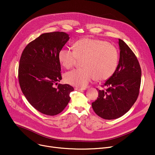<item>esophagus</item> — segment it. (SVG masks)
Wrapping results in <instances>:
<instances>
[{
  "label": "esophagus",
  "instance_id": "34e87169",
  "mask_svg": "<svg viewBox=\"0 0 155 155\" xmlns=\"http://www.w3.org/2000/svg\"><path fill=\"white\" fill-rule=\"evenodd\" d=\"M75 90L76 91H83V90H85V88H80V87H75Z\"/></svg>",
  "mask_w": 155,
  "mask_h": 155
}]
</instances>
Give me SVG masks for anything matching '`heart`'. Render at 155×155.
Returning <instances> with one entry per match:
<instances>
[{
    "instance_id": "heart-1",
    "label": "heart",
    "mask_w": 155,
    "mask_h": 155,
    "mask_svg": "<svg viewBox=\"0 0 155 155\" xmlns=\"http://www.w3.org/2000/svg\"><path fill=\"white\" fill-rule=\"evenodd\" d=\"M83 68L73 70L64 75L65 82L73 86L85 87L92 80L102 82L110 78L119 63L117 48L101 39L84 38L73 45V51L62 48L58 60L62 66L70 69L81 61Z\"/></svg>"
}]
</instances>
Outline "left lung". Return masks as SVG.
I'll list each match as a JSON object with an SVG mask.
<instances>
[{
  "label": "left lung",
  "mask_w": 155,
  "mask_h": 155,
  "mask_svg": "<svg viewBox=\"0 0 155 155\" xmlns=\"http://www.w3.org/2000/svg\"><path fill=\"white\" fill-rule=\"evenodd\" d=\"M120 58L113 75L98 90L92 107L97 115L104 119L123 116L131 108L140 93L141 69L135 54L125 42L119 39Z\"/></svg>",
  "instance_id": "left-lung-1"
}]
</instances>
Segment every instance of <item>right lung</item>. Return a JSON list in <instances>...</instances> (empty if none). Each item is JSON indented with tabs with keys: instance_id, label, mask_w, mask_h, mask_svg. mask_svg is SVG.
Segmentation results:
<instances>
[{
	"instance_id": "obj_1",
	"label": "right lung",
	"mask_w": 155,
	"mask_h": 155,
	"mask_svg": "<svg viewBox=\"0 0 155 155\" xmlns=\"http://www.w3.org/2000/svg\"><path fill=\"white\" fill-rule=\"evenodd\" d=\"M69 39L64 32L42 34L25 47L21 56L18 79L21 91L32 106L46 115L61 112L74 91L68 84L53 87L62 79L58 53Z\"/></svg>"
}]
</instances>
